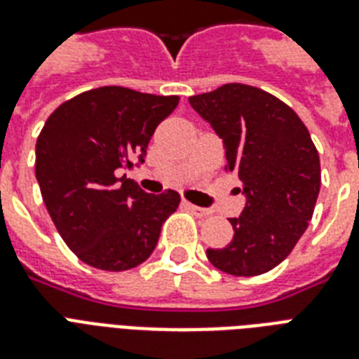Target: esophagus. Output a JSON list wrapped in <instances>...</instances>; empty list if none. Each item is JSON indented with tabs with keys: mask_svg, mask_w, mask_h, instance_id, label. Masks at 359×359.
<instances>
[{
	"mask_svg": "<svg viewBox=\"0 0 359 359\" xmlns=\"http://www.w3.org/2000/svg\"><path fill=\"white\" fill-rule=\"evenodd\" d=\"M186 208H190L191 212L196 214L197 218H208L210 216V210H207V208H201V207H197V205H191V203H186Z\"/></svg>",
	"mask_w": 359,
	"mask_h": 359,
	"instance_id": "obj_1",
	"label": "esophagus"
}]
</instances>
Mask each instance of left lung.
<instances>
[{
	"label": "left lung",
	"mask_w": 359,
	"mask_h": 359,
	"mask_svg": "<svg viewBox=\"0 0 359 359\" xmlns=\"http://www.w3.org/2000/svg\"><path fill=\"white\" fill-rule=\"evenodd\" d=\"M190 106L222 137L227 171L238 173L245 207L231 218L233 240L207 250L231 276H259L285 261L306 233L320 190V160L294 109L244 83L190 97Z\"/></svg>",
	"instance_id": "left-lung-1"
}]
</instances>
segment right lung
I'll return each mask as SVG.
<instances>
[{"instance_id":"obj_1","label":"right lung","mask_w":359,"mask_h":359,"mask_svg":"<svg viewBox=\"0 0 359 359\" xmlns=\"http://www.w3.org/2000/svg\"><path fill=\"white\" fill-rule=\"evenodd\" d=\"M179 104L126 87L91 89L63 102L36 140L35 175L65 244L86 264L123 272L147 261L180 196L145 194L123 168L143 163L154 130Z\"/></svg>"}]
</instances>
